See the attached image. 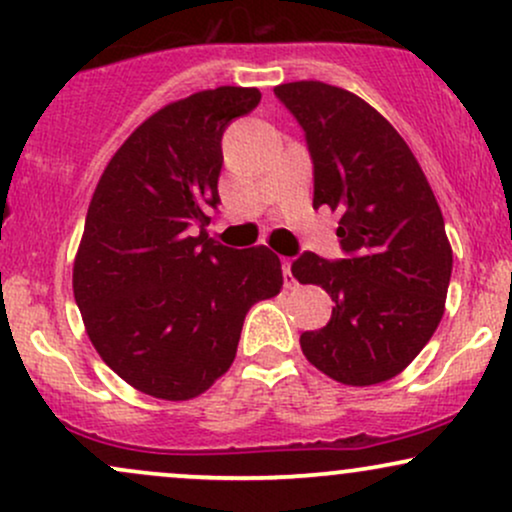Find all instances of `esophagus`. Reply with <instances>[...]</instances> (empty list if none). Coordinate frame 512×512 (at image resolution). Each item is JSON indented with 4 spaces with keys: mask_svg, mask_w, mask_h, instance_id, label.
I'll return each instance as SVG.
<instances>
[{
    "mask_svg": "<svg viewBox=\"0 0 512 512\" xmlns=\"http://www.w3.org/2000/svg\"><path fill=\"white\" fill-rule=\"evenodd\" d=\"M281 267H284V284H286V286L296 284V279H293V274H291V260H289V257H286Z\"/></svg>",
    "mask_w": 512,
    "mask_h": 512,
    "instance_id": "34e87169",
    "label": "esophagus"
}]
</instances>
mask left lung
Returning a JSON list of instances; mask_svg holds the SVG:
<instances>
[{"mask_svg": "<svg viewBox=\"0 0 512 512\" xmlns=\"http://www.w3.org/2000/svg\"><path fill=\"white\" fill-rule=\"evenodd\" d=\"M305 132L313 161V207L339 211L342 260L303 252L301 284L334 301L322 330L303 332L317 370L344 385L395 378L436 332L445 310L452 250L424 170L375 108L322 81L274 88Z\"/></svg>", "mask_w": 512, "mask_h": 512, "instance_id": "obj_1", "label": "left lung"}]
</instances>
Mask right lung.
<instances>
[{"label":"right lung","mask_w":512,"mask_h":512,"mask_svg":"<svg viewBox=\"0 0 512 512\" xmlns=\"http://www.w3.org/2000/svg\"><path fill=\"white\" fill-rule=\"evenodd\" d=\"M260 98L219 86L161 108L110 158L88 204L76 305L103 361L144 395L209 390L236 358L248 310L284 284L269 248L233 250L207 233L221 137Z\"/></svg>","instance_id":"right-lung-1"}]
</instances>
